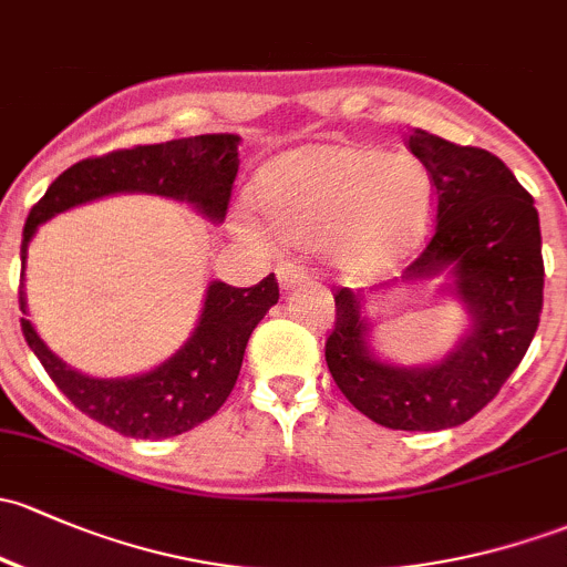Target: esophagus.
I'll return each instance as SVG.
<instances>
[{"label": "esophagus", "instance_id": "1", "mask_svg": "<svg viewBox=\"0 0 567 567\" xmlns=\"http://www.w3.org/2000/svg\"><path fill=\"white\" fill-rule=\"evenodd\" d=\"M277 279L282 288H299V285L309 282V274H307V268L299 264H279Z\"/></svg>", "mask_w": 567, "mask_h": 567}]
</instances>
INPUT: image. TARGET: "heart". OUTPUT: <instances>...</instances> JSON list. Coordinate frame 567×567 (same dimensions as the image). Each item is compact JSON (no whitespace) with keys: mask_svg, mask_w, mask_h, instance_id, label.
Wrapping results in <instances>:
<instances>
[{"mask_svg":"<svg viewBox=\"0 0 567 567\" xmlns=\"http://www.w3.org/2000/svg\"><path fill=\"white\" fill-rule=\"evenodd\" d=\"M252 200L285 241L326 249L342 277L367 279L408 258L432 228L434 182L413 154L350 143H318L282 154L252 182ZM234 230L264 241L249 214Z\"/></svg>","mask_w":567,"mask_h":567,"instance_id":"1","label":"heart"}]
</instances>
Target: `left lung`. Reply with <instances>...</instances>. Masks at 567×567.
<instances>
[{
  "instance_id": "8db88e82",
  "label": "left lung",
  "mask_w": 567,
  "mask_h": 567,
  "mask_svg": "<svg viewBox=\"0 0 567 567\" xmlns=\"http://www.w3.org/2000/svg\"><path fill=\"white\" fill-rule=\"evenodd\" d=\"M410 152L426 165L437 198V225L402 279L449 271V290L464 303L470 329L437 363L396 367L369 344L361 312L372 293L337 290V320L326 339L333 383L374 424L440 432L473 419L519 367L544 309V255L533 195L486 148L458 146L413 130Z\"/></svg>"
}]
</instances>
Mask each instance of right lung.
<instances>
[{
  "mask_svg": "<svg viewBox=\"0 0 567 567\" xmlns=\"http://www.w3.org/2000/svg\"><path fill=\"white\" fill-rule=\"evenodd\" d=\"M238 141L241 138L230 133L195 135L81 159L64 171L29 212L21 268L27 266V247L38 234V225L105 195H163L195 206L212 223H223L238 174ZM277 299L279 285L274 274L252 288L212 282L193 337L168 361L135 378H89L51 353L27 318H21V331L56 389L81 413L124 437L163 440L189 432L223 408L236 385L249 333ZM18 303L27 315L23 288L18 290Z\"/></svg>",
  "mask_w": 567,
  "mask_h": 567,
  "instance_id": "obj_1",
  "label": "right lung"
}]
</instances>
